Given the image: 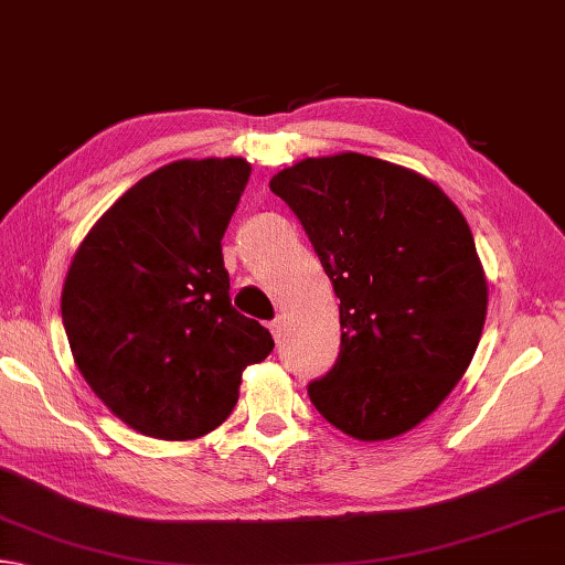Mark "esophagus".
Returning <instances> with one entry per match:
<instances>
[{
  "label": "esophagus",
  "instance_id": "34e87169",
  "mask_svg": "<svg viewBox=\"0 0 565 565\" xmlns=\"http://www.w3.org/2000/svg\"><path fill=\"white\" fill-rule=\"evenodd\" d=\"M270 329H273V337H275V342H282V337H285V317H275L273 322H270Z\"/></svg>",
  "mask_w": 565,
  "mask_h": 565
}]
</instances>
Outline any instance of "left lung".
Listing matches in <instances>:
<instances>
[{
  "mask_svg": "<svg viewBox=\"0 0 565 565\" xmlns=\"http://www.w3.org/2000/svg\"><path fill=\"white\" fill-rule=\"evenodd\" d=\"M339 297L342 349L307 386L356 440L413 430L470 366L487 317L472 231L438 184L359 152L307 157L270 179Z\"/></svg>",
  "mask_w": 565,
  "mask_h": 565,
  "instance_id": "8db88e82",
  "label": "left lung"
}]
</instances>
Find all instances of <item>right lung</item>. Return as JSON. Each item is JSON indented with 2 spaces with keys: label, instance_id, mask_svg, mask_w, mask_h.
I'll list each match as a JSON object with an SVG mask.
<instances>
[{
  "label": "right lung",
  "instance_id": "1",
  "mask_svg": "<svg viewBox=\"0 0 565 565\" xmlns=\"http://www.w3.org/2000/svg\"><path fill=\"white\" fill-rule=\"evenodd\" d=\"M241 157L179 159L140 179L83 238L61 315L95 396L137 433L194 440L228 418L268 329L231 305L221 238L248 184Z\"/></svg>",
  "mask_w": 565,
  "mask_h": 565
}]
</instances>
